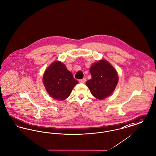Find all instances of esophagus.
<instances>
[{
  "mask_svg": "<svg viewBox=\"0 0 156 156\" xmlns=\"http://www.w3.org/2000/svg\"><path fill=\"white\" fill-rule=\"evenodd\" d=\"M79 82L80 83H85V82H86V79H85V78H83L82 79H80V80H79Z\"/></svg>",
  "mask_w": 156,
  "mask_h": 156,
  "instance_id": "obj_1",
  "label": "esophagus"
}]
</instances>
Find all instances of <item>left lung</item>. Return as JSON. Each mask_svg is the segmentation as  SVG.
<instances>
[{"label": "left lung", "mask_w": 156, "mask_h": 156, "mask_svg": "<svg viewBox=\"0 0 156 156\" xmlns=\"http://www.w3.org/2000/svg\"><path fill=\"white\" fill-rule=\"evenodd\" d=\"M92 78L86 82L92 95L103 99L113 92L117 85L118 77L114 68L106 60L94 63L90 69Z\"/></svg>", "instance_id": "left-lung-1"}]
</instances>
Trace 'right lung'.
Segmentation results:
<instances>
[{
	"label": "right lung",
	"instance_id": "right-lung-1",
	"mask_svg": "<svg viewBox=\"0 0 156 156\" xmlns=\"http://www.w3.org/2000/svg\"><path fill=\"white\" fill-rule=\"evenodd\" d=\"M43 83L52 98L63 101L69 96L78 82L65 65L60 62H52L45 72Z\"/></svg>",
	"mask_w": 156,
	"mask_h": 156
}]
</instances>
